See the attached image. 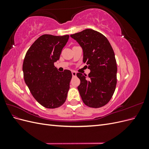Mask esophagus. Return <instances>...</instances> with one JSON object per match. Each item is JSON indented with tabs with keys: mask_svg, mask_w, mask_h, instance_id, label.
Wrapping results in <instances>:
<instances>
[{
	"mask_svg": "<svg viewBox=\"0 0 149 149\" xmlns=\"http://www.w3.org/2000/svg\"><path fill=\"white\" fill-rule=\"evenodd\" d=\"M72 76H73V77H75V76H76V73L74 71H72Z\"/></svg>",
	"mask_w": 149,
	"mask_h": 149,
	"instance_id": "1",
	"label": "esophagus"
}]
</instances>
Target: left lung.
Returning a JSON list of instances; mask_svg holds the SVG:
<instances>
[{
    "label": "left lung",
    "instance_id": "left-lung-1",
    "mask_svg": "<svg viewBox=\"0 0 149 149\" xmlns=\"http://www.w3.org/2000/svg\"><path fill=\"white\" fill-rule=\"evenodd\" d=\"M83 51V62L86 63L88 76L78 73L80 79L78 89L83 102L94 108L105 106L115 91L117 64L113 51L107 38L92 29H86L71 35Z\"/></svg>",
    "mask_w": 149,
    "mask_h": 149
}]
</instances>
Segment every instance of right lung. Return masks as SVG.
<instances>
[{
	"mask_svg": "<svg viewBox=\"0 0 149 149\" xmlns=\"http://www.w3.org/2000/svg\"><path fill=\"white\" fill-rule=\"evenodd\" d=\"M68 39V35H43L31 45L24 58L25 82L36 101L46 108L60 107L66 100L71 72L58 71L54 63L59 60Z\"/></svg>",
	"mask_w": 149,
	"mask_h": 149,
	"instance_id": "1",
	"label": "right lung"
}]
</instances>
